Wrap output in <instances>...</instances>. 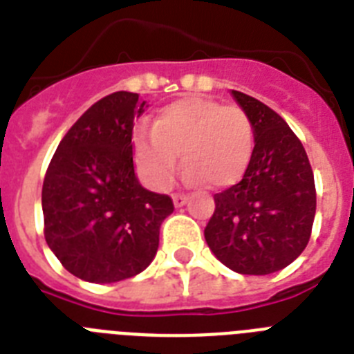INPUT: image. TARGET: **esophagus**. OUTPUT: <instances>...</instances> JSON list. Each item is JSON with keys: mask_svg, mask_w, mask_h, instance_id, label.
I'll return each instance as SVG.
<instances>
[{"mask_svg": "<svg viewBox=\"0 0 354 354\" xmlns=\"http://www.w3.org/2000/svg\"><path fill=\"white\" fill-rule=\"evenodd\" d=\"M172 201H174V205H176V207H183V205L189 201V196H187V194H174V196H172Z\"/></svg>", "mask_w": 354, "mask_h": 354, "instance_id": "1", "label": "esophagus"}]
</instances>
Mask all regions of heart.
Returning a JSON list of instances; mask_svg holds the SVG:
<instances>
[{"mask_svg":"<svg viewBox=\"0 0 354 354\" xmlns=\"http://www.w3.org/2000/svg\"><path fill=\"white\" fill-rule=\"evenodd\" d=\"M254 149V122L245 109L196 97L167 104L151 133L135 136L136 167L154 189L171 185L180 154L191 182L230 187L243 178Z\"/></svg>","mask_w":354,"mask_h":354,"instance_id":"b5f03b06","label":"heart"}]
</instances>
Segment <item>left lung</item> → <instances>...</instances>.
<instances>
[{
    "instance_id": "obj_1",
    "label": "left lung",
    "mask_w": 354,
    "mask_h": 354,
    "mask_svg": "<svg viewBox=\"0 0 354 354\" xmlns=\"http://www.w3.org/2000/svg\"><path fill=\"white\" fill-rule=\"evenodd\" d=\"M254 122L255 149L239 183L214 194L205 241L225 266L243 275L286 268L311 236L317 192L301 140L281 115L232 90Z\"/></svg>"
}]
</instances>
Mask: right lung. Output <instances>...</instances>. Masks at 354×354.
<instances>
[{
    "label": "right lung",
    "instance_id": "obj_1",
    "mask_svg": "<svg viewBox=\"0 0 354 354\" xmlns=\"http://www.w3.org/2000/svg\"><path fill=\"white\" fill-rule=\"evenodd\" d=\"M138 93L115 91L68 129L43 182L44 239L61 264L88 283H117L154 259L167 194L140 185L133 165Z\"/></svg>",
    "mask_w": 354,
    "mask_h": 354
}]
</instances>
